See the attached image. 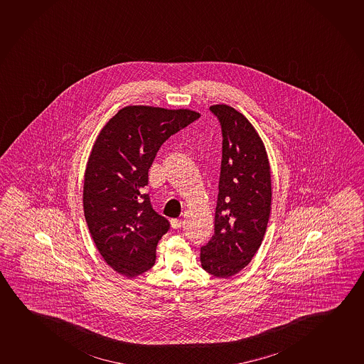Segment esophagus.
<instances>
[{
    "instance_id": "obj_1",
    "label": "esophagus",
    "mask_w": 364,
    "mask_h": 364,
    "mask_svg": "<svg viewBox=\"0 0 364 364\" xmlns=\"http://www.w3.org/2000/svg\"><path fill=\"white\" fill-rule=\"evenodd\" d=\"M171 227L174 228V229H180V228L183 227V220L181 219H171Z\"/></svg>"
}]
</instances>
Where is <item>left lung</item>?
Returning <instances> with one entry per match:
<instances>
[{
	"label": "left lung",
	"instance_id": "1",
	"mask_svg": "<svg viewBox=\"0 0 364 364\" xmlns=\"http://www.w3.org/2000/svg\"><path fill=\"white\" fill-rule=\"evenodd\" d=\"M223 132L214 235L201 247L203 269L230 278L253 259L267 232L272 204L268 154L258 132L232 106H210Z\"/></svg>",
	"mask_w": 364,
	"mask_h": 364
}]
</instances>
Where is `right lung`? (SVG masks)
Masks as SVG:
<instances>
[{"label":"right lung","instance_id":"add662e5","mask_svg":"<svg viewBox=\"0 0 364 364\" xmlns=\"http://www.w3.org/2000/svg\"><path fill=\"white\" fill-rule=\"evenodd\" d=\"M200 117L189 109L122 107L101 129L85 168V219L106 263L127 278L155 264L168 219L150 204L149 168L160 146Z\"/></svg>","mask_w":364,"mask_h":364}]
</instances>
